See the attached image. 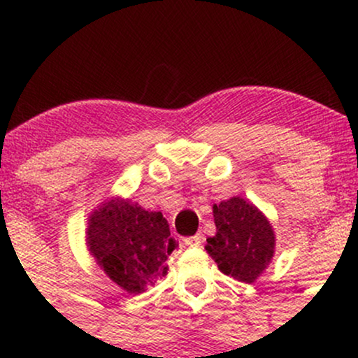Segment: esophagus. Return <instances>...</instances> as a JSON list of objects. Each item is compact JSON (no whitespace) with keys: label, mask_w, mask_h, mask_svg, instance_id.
<instances>
[{"label":"esophagus","mask_w":358,"mask_h":358,"mask_svg":"<svg viewBox=\"0 0 358 358\" xmlns=\"http://www.w3.org/2000/svg\"><path fill=\"white\" fill-rule=\"evenodd\" d=\"M185 245H190V248H199L202 244V237L200 236H192V237H185L183 239Z\"/></svg>","instance_id":"esophagus-1"}]
</instances>
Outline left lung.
<instances>
[{
  "label": "left lung",
  "mask_w": 358,
  "mask_h": 358,
  "mask_svg": "<svg viewBox=\"0 0 358 358\" xmlns=\"http://www.w3.org/2000/svg\"><path fill=\"white\" fill-rule=\"evenodd\" d=\"M217 232L205 250L222 273L242 282H254L274 257L276 236L268 217L249 200L231 196L213 203Z\"/></svg>",
  "instance_id": "obj_1"
}]
</instances>
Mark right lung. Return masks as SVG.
<instances>
[{"label":"right lung","instance_id":"right-lung-1","mask_svg":"<svg viewBox=\"0 0 358 358\" xmlns=\"http://www.w3.org/2000/svg\"><path fill=\"white\" fill-rule=\"evenodd\" d=\"M85 244L97 266L131 294H141L166 276L168 256L176 248L162 212L110 196L90 213Z\"/></svg>","mask_w":358,"mask_h":358}]
</instances>
